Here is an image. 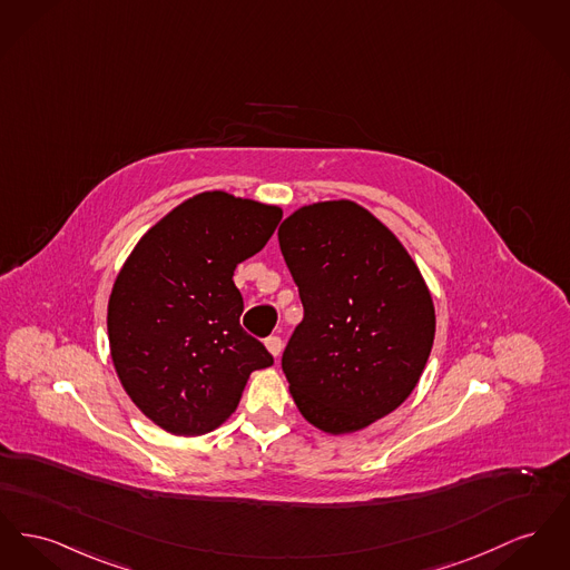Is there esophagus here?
<instances>
[{
  "mask_svg": "<svg viewBox=\"0 0 570 570\" xmlns=\"http://www.w3.org/2000/svg\"><path fill=\"white\" fill-rule=\"evenodd\" d=\"M265 346H267L268 353L273 355V357H279V353H282V337H277V335H271L265 340Z\"/></svg>",
  "mask_w": 570,
  "mask_h": 570,
  "instance_id": "esophagus-1",
  "label": "esophagus"
}]
</instances>
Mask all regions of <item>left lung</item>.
I'll use <instances>...</instances> for the list:
<instances>
[{
  "mask_svg": "<svg viewBox=\"0 0 570 570\" xmlns=\"http://www.w3.org/2000/svg\"><path fill=\"white\" fill-rule=\"evenodd\" d=\"M277 240L303 303L282 355L293 401L327 435L364 431L424 372L435 340L431 291L399 236L357 202L305 204Z\"/></svg>",
  "mask_w": 570,
  "mask_h": 570,
  "instance_id": "obj_1",
  "label": "left lung"
}]
</instances>
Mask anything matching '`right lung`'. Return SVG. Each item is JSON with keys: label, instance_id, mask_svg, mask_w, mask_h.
<instances>
[{"label": "right lung", "instance_id": "obj_1", "mask_svg": "<svg viewBox=\"0 0 570 570\" xmlns=\"http://www.w3.org/2000/svg\"><path fill=\"white\" fill-rule=\"evenodd\" d=\"M282 208L202 191L137 240L107 303L109 353L135 406L169 435L219 429L267 348L243 332L238 263L258 254Z\"/></svg>", "mask_w": 570, "mask_h": 570}]
</instances>
